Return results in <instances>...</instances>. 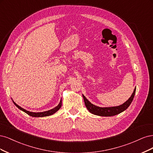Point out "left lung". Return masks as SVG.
I'll list each match as a JSON object with an SVG mask.
<instances>
[{
	"label": "left lung",
	"mask_w": 153,
	"mask_h": 153,
	"mask_svg": "<svg viewBox=\"0 0 153 153\" xmlns=\"http://www.w3.org/2000/svg\"><path fill=\"white\" fill-rule=\"evenodd\" d=\"M136 91V88L134 89V92H133L131 97L128 98V100L126 101L125 103H123L122 105L114 106V107H100L93 105L87 98L82 95V97L84 101H85V105L87 108V109L89 111L91 114H95L97 116H113L117 114H120L121 112L125 111L128 107L130 106L131 103L132 102L133 99H134L135 94Z\"/></svg>",
	"instance_id": "left-lung-1"
}]
</instances>
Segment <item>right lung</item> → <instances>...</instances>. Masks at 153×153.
I'll list each match as a JSON object with an SVG mask.
<instances>
[{
	"label": "right lung",
	"instance_id": "right-lung-1",
	"mask_svg": "<svg viewBox=\"0 0 153 153\" xmlns=\"http://www.w3.org/2000/svg\"><path fill=\"white\" fill-rule=\"evenodd\" d=\"M13 103H14V105H15L19 109H20L21 111L25 112V113H27V114H28L29 116H32V117H46V116H51L53 115V114H55V112H56L59 109H60V107H62V99L60 101V103H59V104L55 107V108H53V109H51V110H49L47 111H44V112H30V111H27L23 108L21 107L20 106H19L18 105H17L16 103L14 102L13 100Z\"/></svg>",
	"mask_w": 153,
	"mask_h": 153
}]
</instances>
